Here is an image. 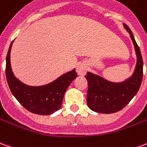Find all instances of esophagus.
I'll return each mask as SVG.
<instances>
[{
  "mask_svg": "<svg viewBox=\"0 0 147 147\" xmlns=\"http://www.w3.org/2000/svg\"><path fill=\"white\" fill-rule=\"evenodd\" d=\"M76 71L80 76H84V75L86 74V71H87V67H86L85 64L81 63V64H80L79 66L77 67Z\"/></svg>",
  "mask_w": 147,
  "mask_h": 147,
  "instance_id": "34e87169",
  "label": "esophagus"
}]
</instances>
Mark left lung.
Masks as SVG:
<instances>
[{
  "label": "left lung",
  "instance_id": "obj_1",
  "mask_svg": "<svg viewBox=\"0 0 147 147\" xmlns=\"http://www.w3.org/2000/svg\"><path fill=\"white\" fill-rule=\"evenodd\" d=\"M130 33L137 55V63L132 76L122 83H111L97 75L88 72L85 76L88 82L87 103L92 111L103 114L119 111L129 103L139 90L143 75V61L138 45L131 29L124 24Z\"/></svg>",
  "mask_w": 147,
  "mask_h": 147
}]
</instances>
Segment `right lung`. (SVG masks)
Masks as SVG:
<instances>
[{"label": "right lung", "instance_id": "1", "mask_svg": "<svg viewBox=\"0 0 147 147\" xmlns=\"http://www.w3.org/2000/svg\"><path fill=\"white\" fill-rule=\"evenodd\" d=\"M13 42L6 57L5 74L10 91L21 105L28 111L48 115L61 107L64 93L71 83L77 77L73 69L62 75L50 84L40 87H31L21 83L14 76L10 64V52Z\"/></svg>", "mask_w": 147, "mask_h": 147}]
</instances>
